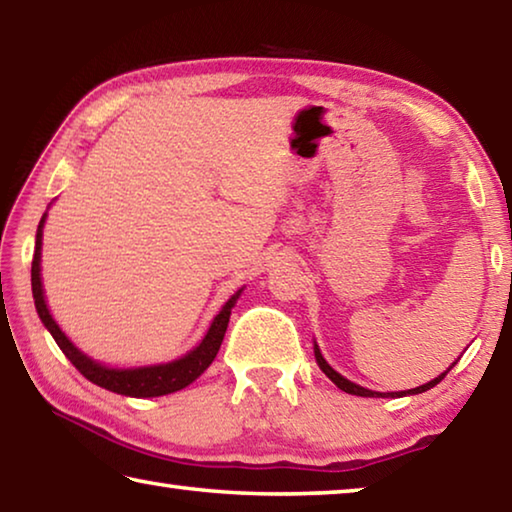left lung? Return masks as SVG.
Here are the masks:
<instances>
[{"label": "left lung", "mask_w": 512, "mask_h": 512, "mask_svg": "<svg viewBox=\"0 0 512 512\" xmlns=\"http://www.w3.org/2000/svg\"><path fill=\"white\" fill-rule=\"evenodd\" d=\"M314 354H316V361H318V366H320V370L325 372V375L334 381L336 386L341 388V391H345V393H350V395H359V397H402V395H418V393H424V391H429V388H433L438 384V381H443L445 379V375L449 370H445L443 375H438L436 379H431L429 384H422V386H418V388H411V391H402V393H375V391H368V388H363V386H357V384H352L350 379H345V377H341L339 372H336L332 366H329V363L323 359V354H320V350H318V345H314Z\"/></svg>", "instance_id": "1"}]
</instances>
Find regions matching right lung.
I'll return each instance as SVG.
<instances>
[{"label": "right lung", "instance_id": "add662e5", "mask_svg": "<svg viewBox=\"0 0 512 512\" xmlns=\"http://www.w3.org/2000/svg\"><path fill=\"white\" fill-rule=\"evenodd\" d=\"M42 225H45V216L40 219L38 235H36V253H33L31 262V289H33V300H36L38 316L49 334L54 336L58 348L63 350L65 357L74 363V368L81 372L85 379H90L92 384H97L106 391L128 395V397H158V395H169L176 393L180 388L192 384L196 377H201L207 370V366L214 361L216 352L221 348V341L225 336V329H228L230 311L235 307V300L239 298L237 291L228 302H225L219 316L214 318V323L207 329L205 339L196 345L192 352H187L183 359H176L171 363H162V366H146V368H135V370H115L106 368L101 363L92 361L85 357L72 345V341L60 332L56 320L51 318L49 309L45 305V293H42V282H40V248H42Z\"/></svg>", "mask_w": 512, "mask_h": 512}]
</instances>
